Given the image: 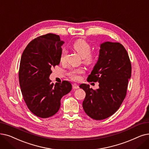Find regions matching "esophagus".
Returning a JSON list of instances; mask_svg holds the SVG:
<instances>
[{
  "instance_id": "1",
  "label": "esophagus",
  "mask_w": 149,
  "mask_h": 149,
  "mask_svg": "<svg viewBox=\"0 0 149 149\" xmlns=\"http://www.w3.org/2000/svg\"><path fill=\"white\" fill-rule=\"evenodd\" d=\"M72 87H73V89H74L79 88V86L77 85V83H74L73 85H72Z\"/></svg>"
}]
</instances>
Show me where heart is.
<instances>
[{
    "instance_id": "obj_1",
    "label": "heart",
    "mask_w": 149,
    "mask_h": 149,
    "mask_svg": "<svg viewBox=\"0 0 149 149\" xmlns=\"http://www.w3.org/2000/svg\"><path fill=\"white\" fill-rule=\"evenodd\" d=\"M74 50L81 57L83 58V62L87 64H91L94 63L95 61V57L93 54H91V47L90 44L85 40H77L72 45ZM67 54V50L66 49H63L61 52L60 56L61 61H64L66 59ZM83 72L81 69H75L71 70L69 73L70 78L73 80H79L80 79L79 74Z\"/></svg>"
}]
</instances>
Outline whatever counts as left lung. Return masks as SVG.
Returning a JSON list of instances; mask_svg holds the SVG:
<instances>
[{
	"instance_id": "8db88e82",
	"label": "left lung",
	"mask_w": 149,
	"mask_h": 149,
	"mask_svg": "<svg viewBox=\"0 0 149 149\" xmlns=\"http://www.w3.org/2000/svg\"><path fill=\"white\" fill-rule=\"evenodd\" d=\"M100 48L98 60L87 79L99 82V88L93 90L86 84L80 85L86 93L84 111L95 120L108 118L119 108L132 73L128 55L121 44L107 41L100 44Z\"/></svg>"
}]
</instances>
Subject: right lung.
<instances>
[{"mask_svg":"<svg viewBox=\"0 0 149 149\" xmlns=\"http://www.w3.org/2000/svg\"><path fill=\"white\" fill-rule=\"evenodd\" d=\"M64 43L58 35L48 33L32 40L22 53L19 84L27 107L38 117L47 118L55 114L63 96L72 89L68 81L54 86L49 79L52 68L60 63Z\"/></svg>","mask_w":149,"mask_h":149,"instance_id":"right-lung-1","label":"right lung"}]
</instances>
